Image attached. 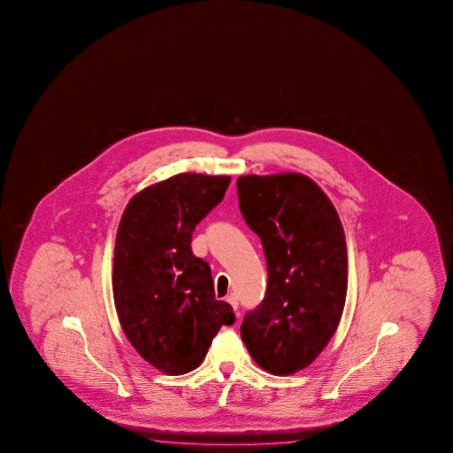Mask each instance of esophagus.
<instances>
[{
  "instance_id": "obj_1",
  "label": "esophagus",
  "mask_w": 453,
  "mask_h": 453,
  "mask_svg": "<svg viewBox=\"0 0 453 453\" xmlns=\"http://www.w3.org/2000/svg\"><path fill=\"white\" fill-rule=\"evenodd\" d=\"M226 303H230L231 307H233L234 311H238V298H236V295H228V296H226Z\"/></svg>"
}]
</instances>
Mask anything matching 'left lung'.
<instances>
[{"label": "left lung", "instance_id": "left-lung-1", "mask_svg": "<svg viewBox=\"0 0 453 453\" xmlns=\"http://www.w3.org/2000/svg\"><path fill=\"white\" fill-rule=\"evenodd\" d=\"M239 209L261 239L268 287L241 338L260 368H307L338 328L347 295L344 228L330 198L298 173L241 176Z\"/></svg>", "mask_w": 453, "mask_h": 453}]
</instances>
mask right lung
<instances>
[{
	"instance_id": "right-lung-1",
	"label": "right lung",
	"mask_w": 453,
	"mask_h": 453,
	"mask_svg": "<svg viewBox=\"0 0 453 453\" xmlns=\"http://www.w3.org/2000/svg\"><path fill=\"white\" fill-rule=\"evenodd\" d=\"M230 180L169 177L134 195L119 223L117 315L136 352L169 376L198 368L222 325L236 320L233 307L215 299L211 268L190 246L195 226L223 200Z\"/></svg>"
}]
</instances>
